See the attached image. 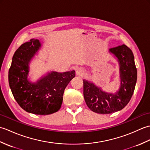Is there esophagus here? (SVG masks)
Returning <instances> with one entry per match:
<instances>
[{
	"mask_svg": "<svg viewBox=\"0 0 150 150\" xmlns=\"http://www.w3.org/2000/svg\"><path fill=\"white\" fill-rule=\"evenodd\" d=\"M76 74L79 76H82L84 74V71L83 69L82 68H79L77 69V71H76Z\"/></svg>",
	"mask_w": 150,
	"mask_h": 150,
	"instance_id": "1",
	"label": "esophagus"
}]
</instances>
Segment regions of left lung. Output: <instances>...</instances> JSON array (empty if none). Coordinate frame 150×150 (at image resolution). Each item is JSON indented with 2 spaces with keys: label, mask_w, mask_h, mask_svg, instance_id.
<instances>
[{
  "label": "left lung",
  "mask_w": 150,
  "mask_h": 150,
  "mask_svg": "<svg viewBox=\"0 0 150 150\" xmlns=\"http://www.w3.org/2000/svg\"><path fill=\"white\" fill-rule=\"evenodd\" d=\"M110 52L119 62L121 82L119 90L115 94L108 93L91 82L83 81L86 103L92 111L99 114H110L123 109L131 99L137 78L134 56L128 46L122 44L111 47Z\"/></svg>",
  "instance_id": "obj_1"
}]
</instances>
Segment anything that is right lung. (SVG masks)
Here are the masks:
<instances>
[{"label": "right lung", "mask_w": 150, "mask_h": 150, "mask_svg": "<svg viewBox=\"0 0 150 150\" xmlns=\"http://www.w3.org/2000/svg\"><path fill=\"white\" fill-rule=\"evenodd\" d=\"M40 46L39 40L31 39L16 50L9 69L8 80L12 94L22 109L44 115L60 110L64 91L75 77V71H53L36 83H31L28 80L29 63Z\"/></svg>", "instance_id": "1"}]
</instances>
